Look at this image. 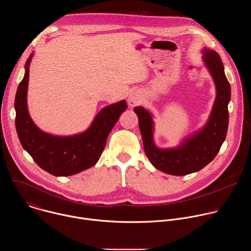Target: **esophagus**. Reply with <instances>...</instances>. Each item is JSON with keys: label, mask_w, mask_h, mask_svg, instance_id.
Masks as SVG:
<instances>
[{"label": "esophagus", "mask_w": 251, "mask_h": 251, "mask_svg": "<svg viewBox=\"0 0 251 251\" xmlns=\"http://www.w3.org/2000/svg\"><path fill=\"white\" fill-rule=\"evenodd\" d=\"M142 101V96L138 91H132L128 96V104L130 107H135L139 105Z\"/></svg>", "instance_id": "1"}]
</instances>
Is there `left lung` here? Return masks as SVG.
Returning <instances> with one entry per match:
<instances>
[{
	"mask_svg": "<svg viewBox=\"0 0 251 251\" xmlns=\"http://www.w3.org/2000/svg\"><path fill=\"white\" fill-rule=\"evenodd\" d=\"M201 53L202 62L216 86V99L208 119L202 127L183 138L178 145L161 148L156 145L154 140L153 113L142 106L134 108L149 161L156 169L169 175L186 176L199 172L217 156L226 137L230 85L219 53L206 48L201 50Z\"/></svg>",
	"mask_w": 251,
	"mask_h": 251,
	"instance_id": "left-lung-1",
	"label": "left lung"
}]
</instances>
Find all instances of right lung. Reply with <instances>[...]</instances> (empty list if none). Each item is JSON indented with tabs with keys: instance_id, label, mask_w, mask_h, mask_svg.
<instances>
[{
	"instance_id": "right-lung-1",
	"label": "right lung",
	"mask_w": 251,
	"mask_h": 251,
	"mask_svg": "<svg viewBox=\"0 0 251 251\" xmlns=\"http://www.w3.org/2000/svg\"><path fill=\"white\" fill-rule=\"evenodd\" d=\"M33 54L32 52L28 56L25 64V75L18 86L15 98L19 140L23 148L46 172L56 176L75 175L98 162L107 137L126 110L127 102L120 100L103 107L83 132L68 136L44 132L34 124L27 108L29 64Z\"/></svg>"
}]
</instances>
